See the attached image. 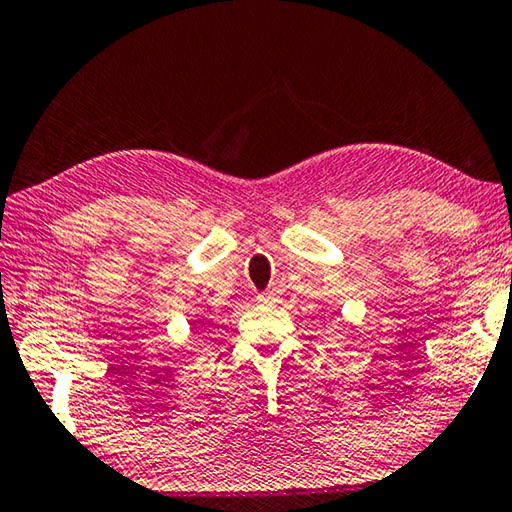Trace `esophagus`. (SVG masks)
<instances>
[{"label":"esophagus","instance_id":"esophagus-1","mask_svg":"<svg viewBox=\"0 0 512 512\" xmlns=\"http://www.w3.org/2000/svg\"><path fill=\"white\" fill-rule=\"evenodd\" d=\"M258 302H279V290H265L258 295Z\"/></svg>","mask_w":512,"mask_h":512}]
</instances>
